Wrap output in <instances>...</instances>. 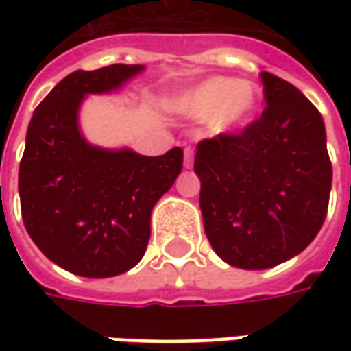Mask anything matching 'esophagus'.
<instances>
[{"label":"esophagus","mask_w":351,"mask_h":351,"mask_svg":"<svg viewBox=\"0 0 351 351\" xmlns=\"http://www.w3.org/2000/svg\"><path fill=\"white\" fill-rule=\"evenodd\" d=\"M193 158H195L193 148H189V146H187V148L183 150V166H185L187 169L193 168Z\"/></svg>","instance_id":"obj_1"}]
</instances>
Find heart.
Masks as SVG:
<instances>
[{"instance_id": "b5f03b06", "label": "heart", "mask_w": 351, "mask_h": 351, "mask_svg": "<svg viewBox=\"0 0 351 351\" xmlns=\"http://www.w3.org/2000/svg\"><path fill=\"white\" fill-rule=\"evenodd\" d=\"M262 89L250 80L213 75L183 91L173 103L176 113L205 121L213 134H226L248 127L260 113Z\"/></svg>"}]
</instances>
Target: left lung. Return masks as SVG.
I'll return each instance as SVG.
<instances>
[{"label": "left lung", "mask_w": 351, "mask_h": 351, "mask_svg": "<svg viewBox=\"0 0 351 351\" xmlns=\"http://www.w3.org/2000/svg\"><path fill=\"white\" fill-rule=\"evenodd\" d=\"M260 77L262 117L244 132L199 142L193 166L205 234L240 269H267L301 254L326 219L332 187L317 107L289 82Z\"/></svg>", "instance_id": "left-lung-1"}]
</instances>
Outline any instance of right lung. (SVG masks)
Listing matches in <instances>:
<instances>
[{"label":"right lung","mask_w":351,"mask_h":351,"mask_svg":"<svg viewBox=\"0 0 351 351\" xmlns=\"http://www.w3.org/2000/svg\"><path fill=\"white\" fill-rule=\"evenodd\" d=\"M146 68L113 64L77 70L58 82L34 109L19 166L23 223L36 248L82 277H115L141 262L150 215L178 180L180 146L162 156L103 148L84 136L80 109L88 95L127 86Z\"/></svg>","instance_id":"obj_1"}]
</instances>
